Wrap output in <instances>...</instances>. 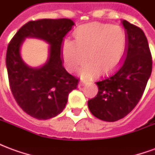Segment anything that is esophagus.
Instances as JSON below:
<instances>
[{"label":"esophagus","mask_w":155,"mask_h":155,"mask_svg":"<svg viewBox=\"0 0 155 155\" xmlns=\"http://www.w3.org/2000/svg\"><path fill=\"white\" fill-rule=\"evenodd\" d=\"M86 84V83H85V82H84V81H81V82H80V83H79V87H81V86H84V84Z\"/></svg>","instance_id":"34e87169"}]
</instances>
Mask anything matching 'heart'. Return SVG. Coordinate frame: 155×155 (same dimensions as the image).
<instances>
[{
	"instance_id": "b5f03b06",
	"label": "heart",
	"mask_w": 155,
	"mask_h": 155,
	"mask_svg": "<svg viewBox=\"0 0 155 155\" xmlns=\"http://www.w3.org/2000/svg\"><path fill=\"white\" fill-rule=\"evenodd\" d=\"M75 41L64 40L62 54L70 71L91 61L81 69L83 77L94 78L99 72L109 74L116 71L127 50V35L118 25L93 22L74 31Z\"/></svg>"
}]
</instances>
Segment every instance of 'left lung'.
I'll list each match as a JSON object with an SVG mask.
<instances>
[{
    "label": "left lung",
    "instance_id": "1",
    "mask_svg": "<svg viewBox=\"0 0 155 155\" xmlns=\"http://www.w3.org/2000/svg\"><path fill=\"white\" fill-rule=\"evenodd\" d=\"M127 35L124 61L115 74L96 82L98 94L88 101L91 114L98 119L114 122L136 106L152 72V55L143 31L125 20Z\"/></svg>",
    "mask_w": 155,
    "mask_h": 155
}]
</instances>
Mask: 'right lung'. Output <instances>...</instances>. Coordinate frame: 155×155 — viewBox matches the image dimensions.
<instances>
[{"mask_svg":"<svg viewBox=\"0 0 155 155\" xmlns=\"http://www.w3.org/2000/svg\"><path fill=\"white\" fill-rule=\"evenodd\" d=\"M74 25L71 19H40L21 26L10 41L5 63L10 88L16 103L26 114L48 120L64 110L68 95L77 88L79 79L69 74L63 64L64 35ZM43 38L51 45L47 64L39 69L25 65L19 48L25 37Z\"/></svg>","mask_w":155,"mask_h":155,"instance_id":"right-lung-1","label":"right lung"}]
</instances>
